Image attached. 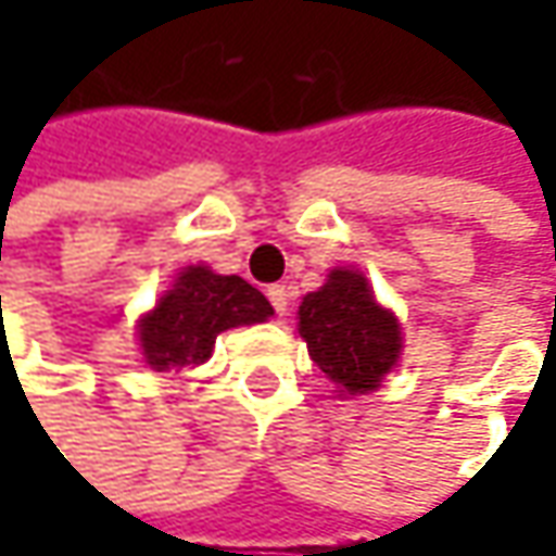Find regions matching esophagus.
<instances>
[{
    "mask_svg": "<svg viewBox=\"0 0 556 556\" xmlns=\"http://www.w3.org/2000/svg\"><path fill=\"white\" fill-rule=\"evenodd\" d=\"M268 300H271V306H275L278 315H285L290 306V290L285 288V285H271V288H268Z\"/></svg>",
    "mask_w": 556,
    "mask_h": 556,
    "instance_id": "34e87169",
    "label": "esophagus"
}]
</instances>
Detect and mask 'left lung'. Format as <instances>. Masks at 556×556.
<instances>
[{
    "mask_svg": "<svg viewBox=\"0 0 556 556\" xmlns=\"http://www.w3.org/2000/svg\"><path fill=\"white\" fill-rule=\"evenodd\" d=\"M296 315L312 362L340 395L377 390L402 355L399 318L374 300L368 278L355 268H331L325 288L306 293Z\"/></svg>",
    "mask_w": 556,
    "mask_h": 556,
    "instance_id": "obj_1",
    "label": "left lung"
}]
</instances>
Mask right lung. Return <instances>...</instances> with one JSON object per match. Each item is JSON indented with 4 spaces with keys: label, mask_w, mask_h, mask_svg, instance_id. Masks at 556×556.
<instances>
[{
    "label": "right lung",
    "mask_w": 556,
    "mask_h": 556,
    "mask_svg": "<svg viewBox=\"0 0 556 556\" xmlns=\"http://www.w3.org/2000/svg\"><path fill=\"white\" fill-rule=\"evenodd\" d=\"M271 315L268 300L238 275H216L206 266L179 271L173 290L141 318L139 343L154 371L203 365L216 337L238 325H260Z\"/></svg>",
    "instance_id": "1"
}]
</instances>
